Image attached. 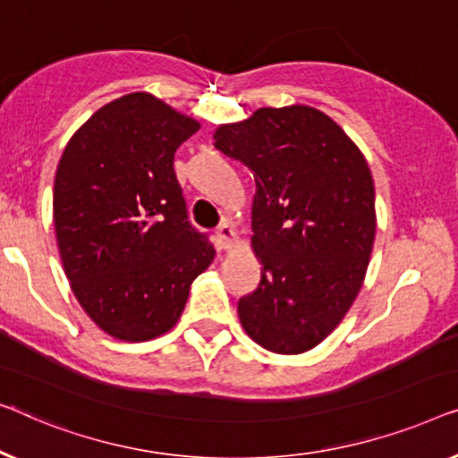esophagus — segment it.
Listing matches in <instances>:
<instances>
[{"label":"esophagus","mask_w":458,"mask_h":458,"mask_svg":"<svg viewBox=\"0 0 458 458\" xmlns=\"http://www.w3.org/2000/svg\"><path fill=\"white\" fill-rule=\"evenodd\" d=\"M216 232H217V241H220L222 249H230V244L234 242L236 238V232L232 230V226H228V224H220Z\"/></svg>","instance_id":"34e87169"}]
</instances>
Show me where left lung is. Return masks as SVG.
I'll return each instance as SVG.
<instances>
[{"label": "left lung", "mask_w": 458, "mask_h": 458, "mask_svg": "<svg viewBox=\"0 0 458 458\" xmlns=\"http://www.w3.org/2000/svg\"><path fill=\"white\" fill-rule=\"evenodd\" d=\"M253 172L250 244L261 280L238 301L244 332L278 355L311 351L363 286L376 238V189L343 128L309 106L259 107L214 132Z\"/></svg>", "instance_id": "1"}]
</instances>
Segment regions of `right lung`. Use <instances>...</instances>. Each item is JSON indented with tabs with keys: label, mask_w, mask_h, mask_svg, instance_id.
<instances>
[{
	"label": "right lung",
	"mask_w": 458,
	"mask_h": 458,
	"mask_svg": "<svg viewBox=\"0 0 458 458\" xmlns=\"http://www.w3.org/2000/svg\"><path fill=\"white\" fill-rule=\"evenodd\" d=\"M199 128L151 93H131L98 109L62 153L57 249L76 301L109 336L143 343L172 330L214 261L174 172V153Z\"/></svg>",
	"instance_id": "right-lung-1"
}]
</instances>
